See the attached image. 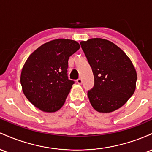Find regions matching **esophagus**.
Segmentation results:
<instances>
[{
  "label": "esophagus",
  "instance_id": "34e87169",
  "mask_svg": "<svg viewBox=\"0 0 152 152\" xmlns=\"http://www.w3.org/2000/svg\"><path fill=\"white\" fill-rule=\"evenodd\" d=\"M77 83H78V84H82V83H83V80L81 79V78H79V79L78 80H77Z\"/></svg>",
  "mask_w": 152,
  "mask_h": 152
}]
</instances>
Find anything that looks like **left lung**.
Masks as SVG:
<instances>
[{"label":"left lung","instance_id":"left-lung-1","mask_svg":"<svg viewBox=\"0 0 152 152\" xmlns=\"http://www.w3.org/2000/svg\"><path fill=\"white\" fill-rule=\"evenodd\" d=\"M80 45L94 75V87L88 92L92 106L100 113L120 108L136 89L137 75L131 59L106 39H90Z\"/></svg>","mask_w":152,"mask_h":152}]
</instances>
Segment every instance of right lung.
<instances>
[{
	"label": "right lung",
	"instance_id": "1",
	"mask_svg": "<svg viewBox=\"0 0 152 152\" xmlns=\"http://www.w3.org/2000/svg\"><path fill=\"white\" fill-rule=\"evenodd\" d=\"M80 48L76 41L57 39L30 54L21 70L23 94L39 110L54 113L62 107L75 82L68 79V59Z\"/></svg>",
	"mask_w": 152,
	"mask_h": 152
}]
</instances>
